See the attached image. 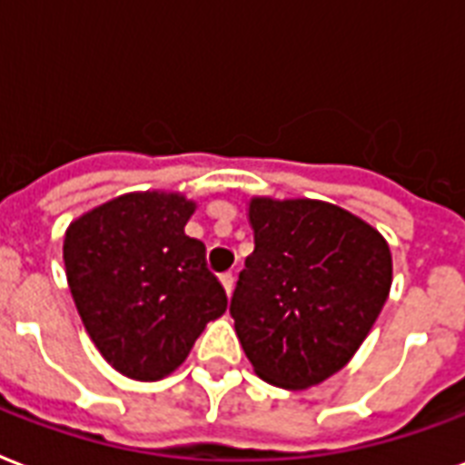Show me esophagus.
I'll return each instance as SVG.
<instances>
[{
    "mask_svg": "<svg viewBox=\"0 0 465 465\" xmlns=\"http://www.w3.org/2000/svg\"><path fill=\"white\" fill-rule=\"evenodd\" d=\"M222 285H224L226 295H232V290H233V275H232V272H224V275H222Z\"/></svg>",
    "mask_w": 465,
    "mask_h": 465,
    "instance_id": "obj_1",
    "label": "esophagus"
}]
</instances>
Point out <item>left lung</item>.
<instances>
[{
    "mask_svg": "<svg viewBox=\"0 0 465 465\" xmlns=\"http://www.w3.org/2000/svg\"><path fill=\"white\" fill-rule=\"evenodd\" d=\"M248 222L256 248L229 307L241 346L263 381L319 385L349 363L388 300V241L319 200L253 197Z\"/></svg>",
    "mask_w": 465,
    "mask_h": 465,
    "instance_id": "1",
    "label": "left lung"
}]
</instances>
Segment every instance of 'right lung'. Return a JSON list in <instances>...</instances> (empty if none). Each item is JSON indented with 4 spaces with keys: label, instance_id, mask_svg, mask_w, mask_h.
Returning <instances> with one entry per match:
<instances>
[{
    "label": "right lung",
    "instance_id": "right-lung-1",
    "mask_svg": "<svg viewBox=\"0 0 465 465\" xmlns=\"http://www.w3.org/2000/svg\"><path fill=\"white\" fill-rule=\"evenodd\" d=\"M194 202L177 193H131L67 226L65 275L87 334L106 363L134 381L175 371L226 312L204 243L185 233Z\"/></svg>",
    "mask_w": 465,
    "mask_h": 465
}]
</instances>
